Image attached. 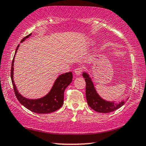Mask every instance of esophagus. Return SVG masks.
Returning <instances> with one entry per match:
<instances>
[{
    "label": "esophagus",
    "instance_id": "esophagus-1",
    "mask_svg": "<svg viewBox=\"0 0 146 146\" xmlns=\"http://www.w3.org/2000/svg\"><path fill=\"white\" fill-rule=\"evenodd\" d=\"M75 75H81V73H82V69H81V68H79V67H78V68H76V69H75Z\"/></svg>",
    "mask_w": 146,
    "mask_h": 146
}]
</instances>
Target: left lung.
<instances>
[{
	"label": "left lung",
	"instance_id": "obj_1",
	"mask_svg": "<svg viewBox=\"0 0 146 146\" xmlns=\"http://www.w3.org/2000/svg\"><path fill=\"white\" fill-rule=\"evenodd\" d=\"M83 77L86 82V99L87 104L91 109L99 113H110L113 111L118 108H121L125 104V102L115 104L114 102H107L103 100L97 93L93 83L89 75L87 73H83Z\"/></svg>",
	"mask_w": 146,
	"mask_h": 146
}]
</instances>
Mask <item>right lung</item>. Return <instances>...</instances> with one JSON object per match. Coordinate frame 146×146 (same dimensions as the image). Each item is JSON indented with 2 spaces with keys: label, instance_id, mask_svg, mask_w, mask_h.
I'll return each instance as SVG.
<instances>
[{
  "label": "right lung",
  "instance_id": "obj_1",
  "mask_svg": "<svg viewBox=\"0 0 146 146\" xmlns=\"http://www.w3.org/2000/svg\"><path fill=\"white\" fill-rule=\"evenodd\" d=\"M31 35V33L29 35L25 36L21 40V42H23L24 40L29 37ZM19 47V44L17 46L15 50V54L13 57L12 65H11V81L14 88V91L17 100L19 102L25 106L27 109H28L31 111L37 113H48L55 111L61 108L63 106L64 101V91L68 85L71 83L73 79V74L72 72L66 73L65 74H62L58 77L54 83L51 90L46 96L43 98L38 99V100H29L23 97L17 90L16 85L15 84L13 80V71H14V60L16 55L17 50Z\"/></svg>",
  "mask_w": 146,
  "mask_h": 146
}]
</instances>
